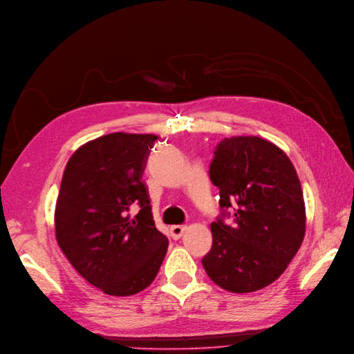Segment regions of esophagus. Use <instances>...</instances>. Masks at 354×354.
Segmentation results:
<instances>
[{
    "label": "esophagus",
    "mask_w": 354,
    "mask_h": 354,
    "mask_svg": "<svg viewBox=\"0 0 354 354\" xmlns=\"http://www.w3.org/2000/svg\"><path fill=\"white\" fill-rule=\"evenodd\" d=\"M185 230H187V226H172L170 227V234H172L174 239H179Z\"/></svg>",
    "instance_id": "34e87169"
}]
</instances>
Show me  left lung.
Masks as SVG:
<instances>
[{"mask_svg":"<svg viewBox=\"0 0 354 354\" xmlns=\"http://www.w3.org/2000/svg\"><path fill=\"white\" fill-rule=\"evenodd\" d=\"M208 174L220 191V214L212 223V250L201 259L204 270L232 293L263 289L281 276L305 236L296 170L272 142L232 137L216 146ZM229 216L232 225L224 223Z\"/></svg>","mask_w":354,"mask_h":354,"instance_id":"1","label":"left lung"}]
</instances>
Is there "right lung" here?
Returning <instances> with one entry per match:
<instances>
[{"label":"right lung","mask_w":354,"mask_h":354,"mask_svg":"<svg viewBox=\"0 0 354 354\" xmlns=\"http://www.w3.org/2000/svg\"><path fill=\"white\" fill-rule=\"evenodd\" d=\"M157 137L113 133L86 142L64 170L55 207L57 242L91 286L136 295L156 279L167 251L141 180ZM140 208L131 218V207Z\"/></svg>","instance_id":"obj_1"}]
</instances>
